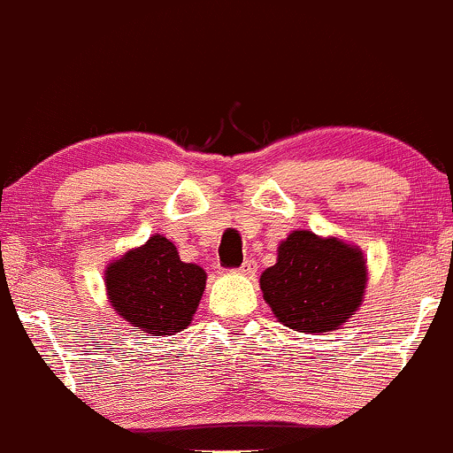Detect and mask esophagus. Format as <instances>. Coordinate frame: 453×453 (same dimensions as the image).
<instances>
[{"mask_svg": "<svg viewBox=\"0 0 453 453\" xmlns=\"http://www.w3.org/2000/svg\"><path fill=\"white\" fill-rule=\"evenodd\" d=\"M256 269H258V265H256V260H245L242 266H239V275H245V277H254L256 275Z\"/></svg>", "mask_w": 453, "mask_h": 453, "instance_id": "1", "label": "esophagus"}]
</instances>
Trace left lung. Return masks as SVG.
Listing matches in <instances>:
<instances>
[{"label":"left lung","instance_id":"1","mask_svg":"<svg viewBox=\"0 0 453 453\" xmlns=\"http://www.w3.org/2000/svg\"><path fill=\"white\" fill-rule=\"evenodd\" d=\"M367 260L359 245L312 231H292L279 243L277 262L260 275L273 315L303 334L334 332L359 311Z\"/></svg>","mask_w":453,"mask_h":453}]
</instances>
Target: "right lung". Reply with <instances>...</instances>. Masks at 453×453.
Here are the masks:
<instances>
[{
    "instance_id": "obj_1",
    "label": "right lung",
    "mask_w": 453,
    "mask_h": 453,
    "mask_svg": "<svg viewBox=\"0 0 453 453\" xmlns=\"http://www.w3.org/2000/svg\"><path fill=\"white\" fill-rule=\"evenodd\" d=\"M205 271L182 262L164 235L127 250L104 269L109 303L141 334L172 336L191 326L205 289Z\"/></svg>"
}]
</instances>
